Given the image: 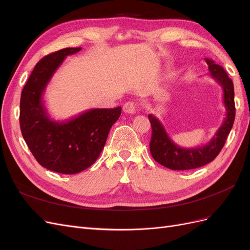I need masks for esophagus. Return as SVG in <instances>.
I'll return each mask as SVG.
<instances>
[{
	"mask_svg": "<svg viewBox=\"0 0 250 250\" xmlns=\"http://www.w3.org/2000/svg\"><path fill=\"white\" fill-rule=\"evenodd\" d=\"M123 110L126 113H134L135 110H137V105H135V103L132 101L126 102L123 106Z\"/></svg>",
	"mask_w": 250,
	"mask_h": 250,
	"instance_id": "1",
	"label": "esophagus"
}]
</instances>
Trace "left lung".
I'll return each mask as SVG.
<instances>
[{
  "label": "left lung",
  "mask_w": 250,
  "mask_h": 250,
  "mask_svg": "<svg viewBox=\"0 0 250 250\" xmlns=\"http://www.w3.org/2000/svg\"><path fill=\"white\" fill-rule=\"evenodd\" d=\"M206 62L209 75L223 88V103L226 109V117L213 139L199 147L181 148L171 140L160 120L152 115L148 116L152 127L150 141L151 155L158 164L171 170H191L213 162L220 153L233 125L236 116L233 83L221 65L216 64L214 60L208 58H206Z\"/></svg>",
  "instance_id": "8db88e82"
}]
</instances>
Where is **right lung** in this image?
<instances>
[{
  "label": "right lung",
  "mask_w": 250,
  "mask_h": 250,
  "mask_svg": "<svg viewBox=\"0 0 250 250\" xmlns=\"http://www.w3.org/2000/svg\"><path fill=\"white\" fill-rule=\"evenodd\" d=\"M80 50L65 48L42 58L21 96L22 138L41 166L62 174L79 173L97 161L122 110L120 106L93 108L63 122L50 118L42 100L44 89L66 56Z\"/></svg>",
  "instance_id": "obj_1"
}]
</instances>
